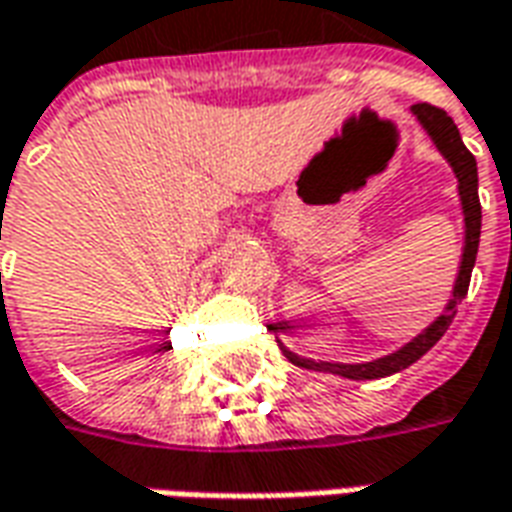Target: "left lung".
Listing matches in <instances>:
<instances>
[{"instance_id": "left-lung-1", "label": "left lung", "mask_w": 512, "mask_h": 512, "mask_svg": "<svg viewBox=\"0 0 512 512\" xmlns=\"http://www.w3.org/2000/svg\"><path fill=\"white\" fill-rule=\"evenodd\" d=\"M411 112L419 117V123L425 126L430 136H433V142L439 147L444 158L450 161L452 169H455V175H458V191H461V202H463V216H466V246H463V263L461 271H458V282H455V290H452V301L447 312L441 315L439 321L430 323L425 332L414 337L406 348H400L397 354L384 356V359H378V362H367V365H332V362H312V359H301V356L290 354L285 351L293 365L299 367H310V370H323V373H337V376L345 378H384L392 376L397 370H406L408 365H414L419 356L428 354L433 345L439 343L441 334L447 332V326L455 318V304H461L466 299V293H469V279H472V268L474 260H477V246H480V222H483V211H480V197H477V161L474 156L466 150L463 145L461 134H458V128L452 123V117L439 109V106L433 104H414L411 106ZM274 332H277V326H271Z\"/></svg>"}]
</instances>
